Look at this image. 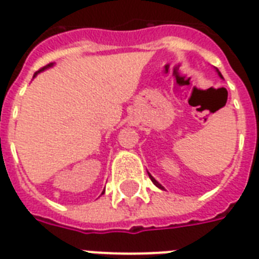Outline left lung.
<instances>
[{
	"label": "left lung",
	"mask_w": 259,
	"mask_h": 259,
	"mask_svg": "<svg viewBox=\"0 0 259 259\" xmlns=\"http://www.w3.org/2000/svg\"><path fill=\"white\" fill-rule=\"evenodd\" d=\"M217 73H219V74H220V77H223V76H222V73H220V72H219V69H217ZM149 178H151V181H152V182H153V183H155V185H156V186H157V187H159V189H163V186H161V185H160V183H159V182H157V181H156V179H155V178H153V177H151V175H149Z\"/></svg>",
	"instance_id": "1"
}]
</instances>
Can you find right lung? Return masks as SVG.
<instances>
[{"mask_svg":"<svg viewBox=\"0 0 259 259\" xmlns=\"http://www.w3.org/2000/svg\"><path fill=\"white\" fill-rule=\"evenodd\" d=\"M51 65H53V64H49V65H47V66H46V68H49V66H51ZM46 68H42V69H39V70H37V73H39V72H42L43 69H46ZM35 74H36V73H35Z\"/></svg>","mask_w":259,"mask_h":259,"instance_id":"add662e5","label":"right lung"}]
</instances>
